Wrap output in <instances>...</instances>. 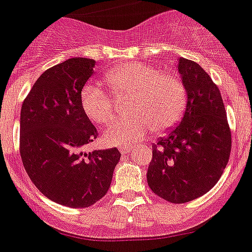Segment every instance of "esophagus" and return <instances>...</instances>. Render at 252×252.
Here are the masks:
<instances>
[{"label": "esophagus", "instance_id": "34e87169", "mask_svg": "<svg viewBox=\"0 0 252 252\" xmlns=\"http://www.w3.org/2000/svg\"><path fill=\"white\" fill-rule=\"evenodd\" d=\"M131 148L130 147H126V145H122L121 148H119V150H121L122 154H128L129 152H130Z\"/></svg>", "mask_w": 252, "mask_h": 252}]
</instances>
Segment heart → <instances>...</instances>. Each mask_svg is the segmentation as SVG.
<instances>
[{
  "instance_id": "b5f03b06",
  "label": "heart",
  "mask_w": 252,
  "mask_h": 252,
  "mask_svg": "<svg viewBox=\"0 0 252 252\" xmlns=\"http://www.w3.org/2000/svg\"><path fill=\"white\" fill-rule=\"evenodd\" d=\"M104 82L117 98H133V118L115 122L105 129L104 140L110 145L139 142L150 126L155 131L170 128L179 121L187 104L182 81L147 63H123L109 70ZM81 107L97 124L110 123L115 117L114 100L95 84L82 88Z\"/></svg>"
}]
</instances>
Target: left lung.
I'll use <instances>...</instances> for the list:
<instances>
[{"label": "left lung", "instance_id": "left-lung-1", "mask_svg": "<svg viewBox=\"0 0 252 252\" xmlns=\"http://www.w3.org/2000/svg\"><path fill=\"white\" fill-rule=\"evenodd\" d=\"M178 70L188 99L183 119L166 137L153 144L147 173L154 194L184 204L206 194L229 161L231 131L221 94L194 61L180 57Z\"/></svg>", "mask_w": 252, "mask_h": 252}]
</instances>
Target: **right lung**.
I'll use <instances>...</instances> for the list:
<instances>
[{"label":"right lung","instance_id":"obj_1","mask_svg":"<svg viewBox=\"0 0 252 252\" xmlns=\"http://www.w3.org/2000/svg\"><path fill=\"white\" fill-rule=\"evenodd\" d=\"M95 62L70 58L47 69L21 108L20 153L37 189L49 200L87 208L110 187L121 159L117 148L84 153L97 129L81 107V92Z\"/></svg>","mask_w":252,"mask_h":252}]
</instances>
